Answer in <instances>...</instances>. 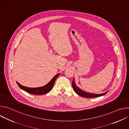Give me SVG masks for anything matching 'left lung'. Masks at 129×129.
Returning a JSON list of instances; mask_svg holds the SVG:
<instances>
[{"mask_svg":"<svg viewBox=\"0 0 129 129\" xmlns=\"http://www.w3.org/2000/svg\"><path fill=\"white\" fill-rule=\"evenodd\" d=\"M72 86L73 90H74V91L76 92V93H77L79 95L81 96L84 98H95V97L103 96V95H104L105 94H106L108 92V91L106 92L105 93H102V94H92V93L85 92L82 91L79 88H78V87L76 86V85L74 82V80H73V81L72 82Z\"/></svg>","mask_w":129,"mask_h":129,"instance_id":"8db88e82","label":"left lung"}]
</instances>
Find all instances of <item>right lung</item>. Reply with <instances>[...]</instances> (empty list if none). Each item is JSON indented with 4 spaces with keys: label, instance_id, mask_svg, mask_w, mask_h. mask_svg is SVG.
<instances>
[{
    "label": "right lung",
    "instance_id": "1",
    "mask_svg": "<svg viewBox=\"0 0 129 129\" xmlns=\"http://www.w3.org/2000/svg\"><path fill=\"white\" fill-rule=\"evenodd\" d=\"M60 73H58L57 75L55 76L52 80L46 85L43 86V87H40L38 88H29V87H26L25 86H23L21 85H20L19 83H18L17 82V84L19 86V87L22 89V90H24L25 91L27 92L35 94V95H42L46 93H47L48 92L52 89L53 88V86L54 85V82L56 80V79L57 77L59 76Z\"/></svg>",
    "mask_w": 129,
    "mask_h": 129
}]
</instances>
